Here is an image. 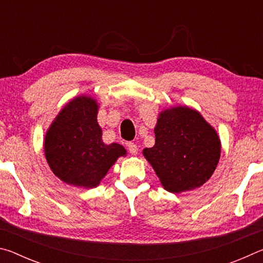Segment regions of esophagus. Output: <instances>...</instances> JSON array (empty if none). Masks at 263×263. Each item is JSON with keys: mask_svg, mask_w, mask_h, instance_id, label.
Masks as SVG:
<instances>
[{"mask_svg": "<svg viewBox=\"0 0 263 263\" xmlns=\"http://www.w3.org/2000/svg\"><path fill=\"white\" fill-rule=\"evenodd\" d=\"M127 149L128 152H130L131 154L136 155L138 153V146L136 144H133V142H127Z\"/></svg>", "mask_w": 263, "mask_h": 263, "instance_id": "esophagus-1", "label": "esophagus"}]
</instances>
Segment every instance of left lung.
Listing matches in <instances>:
<instances>
[{"label":"left lung","mask_w":263,"mask_h":263,"mask_svg":"<svg viewBox=\"0 0 263 263\" xmlns=\"http://www.w3.org/2000/svg\"><path fill=\"white\" fill-rule=\"evenodd\" d=\"M155 145L142 151L163 188L180 194L199 188L210 179L220 158V140L202 115L174 106L159 115Z\"/></svg>","instance_id":"obj_1"}]
</instances>
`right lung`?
<instances>
[{
    "instance_id": "add662e5",
    "label": "right lung",
    "mask_w": 263,
    "mask_h": 263,
    "mask_svg": "<svg viewBox=\"0 0 263 263\" xmlns=\"http://www.w3.org/2000/svg\"><path fill=\"white\" fill-rule=\"evenodd\" d=\"M96 101L80 96L57 116L45 136V157L54 175L67 184L95 188L119 157L122 145H105L97 123Z\"/></svg>"
}]
</instances>
